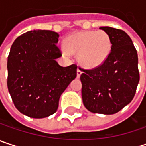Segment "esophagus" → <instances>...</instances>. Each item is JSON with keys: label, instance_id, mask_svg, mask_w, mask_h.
Segmentation results:
<instances>
[{"label": "esophagus", "instance_id": "34e87169", "mask_svg": "<svg viewBox=\"0 0 146 146\" xmlns=\"http://www.w3.org/2000/svg\"><path fill=\"white\" fill-rule=\"evenodd\" d=\"M82 70H81V68H78V69H77V77L78 78H79L80 77V75L82 74Z\"/></svg>", "mask_w": 146, "mask_h": 146}]
</instances>
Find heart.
<instances>
[{
    "label": "heart",
    "instance_id": "obj_1",
    "mask_svg": "<svg viewBox=\"0 0 146 146\" xmlns=\"http://www.w3.org/2000/svg\"><path fill=\"white\" fill-rule=\"evenodd\" d=\"M65 54H78L80 63L87 68H96L107 59L111 41L110 35L104 30L78 31L66 39Z\"/></svg>",
    "mask_w": 146,
    "mask_h": 146
}]
</instances>
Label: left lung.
Segmentation results:
<instances>
[{
  "label": "left lung",
  "mask_w": 146,
  "mask_h": 146,
  "mask_svg": "<svg viewBox=\"0 0 146 146\" xmlns=\"http://www.w3.org/2000/svg\"><path fill=\"white\" fill-rule=\"evenodd\" d=\"M111 37V49L104 63L83 69L82 98L93 113L111 115L133 100L139 81L138 54L130 37L122 29L101 27Z\"/></svg>",
  "instance_id": "obj_1"
}]
</instances>
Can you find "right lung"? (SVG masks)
<instances>
[{"instance_id": "obj_1", "label": "right lung", "mask_w": 146, "mask_h": 146, "mask_svg": "<svg viewBox=\"0 0 146 146\" xmlns=\"http://www.w3.org/2000/svg\"><path fill=\"white\" fill-rule=\"evenodd\" d=\"M59 35L33 30L17 37L7 59V88L16 108L33 118L54 114L62 92L77 76V65L61 67Z\"/></svg>"}]
</instances>
